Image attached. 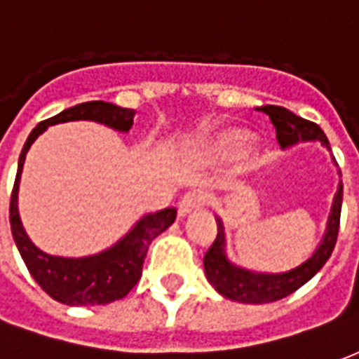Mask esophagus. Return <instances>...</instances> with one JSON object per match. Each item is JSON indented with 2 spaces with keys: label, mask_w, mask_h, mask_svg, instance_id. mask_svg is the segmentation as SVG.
<instances>
[{
  "label": "esophagus",
  "mask_w": 359,
  "mask_h": 359,
  "mask_svg": "<svg viewBox=\"0 0 359 359\" xmlns=\"http://www.w3.org/2000/svg\"><path fill=\"white\" fill-rule=\"evenodd\" d=\"M203 202V196L200 192H190L179 202V217H187L192 211H196Z\"/></svg>",
  "instance_id": "esophagus-1"
}]
</instances>
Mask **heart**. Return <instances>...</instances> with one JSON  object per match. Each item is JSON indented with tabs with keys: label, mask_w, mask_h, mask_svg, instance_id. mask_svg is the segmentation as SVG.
I'll return each instance as SVG.
<instances>
[{
	"label": "heart",
	"mask_w": 359,
	"mask_h": 359,
	"mask_svg": "<svg viewBox=\"0 0 359 359\" xmlns=\"http://www.w3.org/2000/svg\"><path fill=\"white\" fill-rule=\"evenodd\" d=\"M254 144V138L246 130L241 128H229L219 134L215 140V151L223 157H238L248 154Z\"/></svg>",
	"instance_id": "1"
}]
</instances>
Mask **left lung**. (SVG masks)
<instances>
[{
  "mask_svg": "<svg viewBox=\"0 0 359 359\" xmlns=\"http://www.w3.org/2000/svg\"><path fill=\"white\" fill-rule=\"evenodd\" d=\"M259 111L269 115L271 123L277 130L278 146L283 149L292 148L298 142H319L327 151H331L327 136L316 123H309L306 118L294 115L292 111L278 107V105H264ZM332 161H334V157H332ZM340 208H342V180L339 182L337 194L332 198L331 213L327 219L321 242L317 244L313 254L306 262H302L292 269L283 271V273L252 271L242 265L233 264L226 256L225 225H223L221 217H215L217 238L211 244L208 254L203 256V271H205L210 285L221 296L233 302H241V304H269V302H277L288 294L296 292L331 257L332 248L337 244V236H339Z\"/></svg>",
  "mask_w": 359,
  "mask_h": 359,
  "instance_id": "1",
  "label": "left lung"
}]
</instances>
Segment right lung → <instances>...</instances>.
<instances>
[{
    "instance_id": "1",
    "label": "right lung",
    "mask_w": 359,
    "mask_h": 359,
    "mask_svg": "<svg viewBox=\"0 0 359 359\" xmlns=\"http://www.w3.org/2000/svg\"><path fill=\"white\" fill-rule=\"evenodd\" d=\"M134 115H136L134 109L118 107L107 102L79 103L74 107L57 113L55 117L42 121L30 133L20 151L19 169L11 194V208H9L13 241L19 248L27 269L30 271L36 283L42 286L43 292H48L53 300L67 306H102L125 298L140 280L142 265L148 254L149 244L175 223L177 210L167 208L156 213L142 215L123 238H118L113 246L92 256H51L28 238L20 221L19 184L25 159L30 146L38 140L40 134L48 130V126L69 123V121H94L100 125L109 126L117 133H128L134 123Z\"/></svg>"
}]
</instances>
